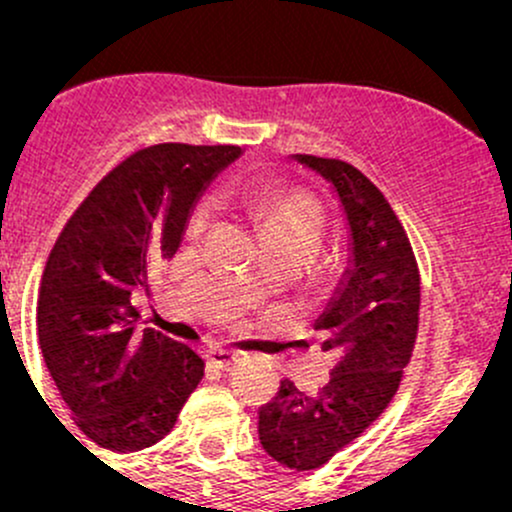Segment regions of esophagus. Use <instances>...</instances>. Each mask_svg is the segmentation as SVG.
Instances as JSON below:
<instances>
[{
  "label": "esophagus",
  "mask_w": 512,
  "mask_h": 512,
  "mask_svg": "<svg viewBox=\"0 0 512 512\" xmlns=\"http://www.w3.org/2000/svg\"><path fill=\"white\" fill-rule=\"evenodd\" d=\"M238 361H240L238 351L226 349V346H214V349H209V354H207V363H209V366L221 368V370L233 368Z\"/></svg>",
  "instance_id": "obj_1"
}]
</instances>
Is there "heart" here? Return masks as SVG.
Listing matches in <instances>:
<instances>
[{"mask_svg":"<svg viewBox=\"0 0 512 512\" xmlns=\"http://www.w3.org/2000/svg\"><path fill=\"white\" fill-rule=\"evenodd\" d=\"M250 209L260 221L272 255L298 264L310 262L327 238V214L322 204L303 190H279L252 197ZM214 202L202 197L187 214V236H199L209 226Z\"/></svg>","mask_w":512,"mask_h":512,"instance_id":"1","label":"heart"}]
</instances>
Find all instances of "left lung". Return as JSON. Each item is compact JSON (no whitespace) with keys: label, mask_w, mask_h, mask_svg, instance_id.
Here are the masks:
<instances>
[{"label":"left lung","mask_w":512,"mask_h":512,"mask_svg":"<svg viewBox=\"0 0 512 512\" xmlns=\"http://www.w3.org/2000/svg\"><path fill=\"white\" fill-rule=\"evenodd\" d=\"M337 190L349 219L351 267L330 308L315 322L337 363L305 395L293 380L260 409V443L296 472L320 469L361 436L397 395L419 332L421 274L402 223L361 170L337 158L298 154Z\"/></svg>","instance_id":"left-lung-1"}]
</instances>
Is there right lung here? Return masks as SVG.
Listing matches in <instances>:
<instances>
[{
	"label": "right lung",
	"mask_w": 512,
	"mask_h": 512,
	"mask_svg": "<svg viewBox=\"0 0 512 512\" xmlns=\"http://www.w3.org/2000/svg\"><path fill=\"white\" fill-rule=\"evenodd\" d=\"M238 146L156 144L93 187L52 248L38 293V342L74 424L113 452L173 431L204 378L202 356L154 327L139 330L134 291L178 250L204 185Z\"/></svg>",
	"instance_id": "right-lung-1"
}]
</instances>
